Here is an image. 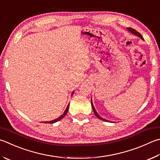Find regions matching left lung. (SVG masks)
I'll list each match as a JSON object with an SVG mask.
<instances>
[{
    "instance_id": "8db88e82",
    "label": "left lung",
    "mask_w": 160,
    "mask_h": 160,
    "mask_svg": "<svg viewBox=\"0 0 160 160\" xmlns=\"http://www.w3.org/2000/svg\"><path fill=\"white\" fill-rule=\"evenodd\" d=\"M127 31H128L129 32H130V33H132V34L135 35V36L139 37V38H140L141 39L143 40V38L142 37V36L141 35V33H139L138 32L136 31L135 29H133V28H127ZM91 104H92V108H93V111H94L95 115L97 116V117L98 119H100V120H102L105 121V122H110L109 120H106V119H103V118H101V116L98 114V112H97V110H96V109H95V108H94V105H93V102H92V98H91Z\"/></svg>"
}]
</instances>
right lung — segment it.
<instances>
[{
  "label": "right lung",
  "mask_w": 160,
  "mask_h": 160,
  "mask_svg": "<svg viewBox=\"0 0 160 160\" xmlns=\"http://www.w3.org/2000/svg\"><path fill=\"white\" fill-rule=\"evenodd\" d=\"M73 93H74V91L72 92V94H71V95L72 96V94H73ZM69 105H70V104H68V106L66 107V109L65 110V111L63 112V114L60 116V117H59L58 118H57V119H55V120H52V121H48V122H42V123H48V124H53V123H55V122H58V121H59V120H62V119H63V118L65 117V115L67 114V112H68V108H69Z\"/></svg>",
  "instance_id": "obj_1"
}]
</instances>
